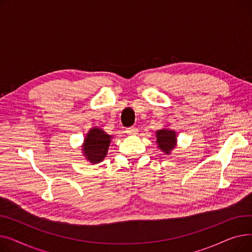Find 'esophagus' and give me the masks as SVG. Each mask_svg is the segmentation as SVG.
Returning a JSON list of instances; mask_svg holds the SVG:
<instances>
[{
	"label": "esophagus",
	"mask_w": 252,
	"mask_h": 252,
	"mask_svg": "<svg viewBox=\"0 0 252 252\" xmlns=\"http://www.w3.org/2000/svg\"><path fill=\"white\" fill-rule=\"evenodd\" d=\"M126 131L127 135H135L138 131V128L135 127V126H129L126 129Z\"/></svg>",
	"instance_id": "34e87169"
}]
</instances>
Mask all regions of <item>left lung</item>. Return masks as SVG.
<instances>
[{
    "mask_svg": "<svg viewBox=\"0 0 252 252\" xmlns=\"http://www.w3.org/2000/svg\"><path fill=\"white\" fill-rule=\"evenodd\" d=\"M156 138L158 147L163 152L168 154L170 150L175 147L176 133L170 129H160L156 131Z\"/></svg>",
    "mask_w": 252,
    "mask_h": 252,
    "instance_id": "obj_1",
    "label": "left lung"
}]
</instances>
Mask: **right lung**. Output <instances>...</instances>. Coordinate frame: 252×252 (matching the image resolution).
Segmentation results:
<instances>
[{
  "label": "right lung",
  "instance_id": "add662e5",
  "mask_svg": "<svg viewBox=\"0 0 252 252\" xmlns=\"http://www.w3.org/2000/svg\"><path fill=\"white\" fill-rule=\"evenodd\" d=\"M110 138L101 128H92L89 131L85 139L83 150L90 162L98 163L103 160L108 151Z\"/></svg>",
  "mask_w": 252,
  "mask_h": 252
}]
</instances>
